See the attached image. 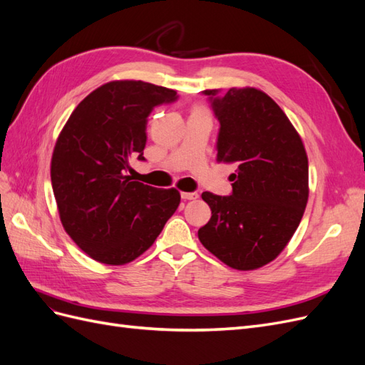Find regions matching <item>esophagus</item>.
<instances>
[{
	"instance_id": "1",
	"label": "esophagus",
	"mask_w": 365,
	"mask_h": 365,
	"mask_svg": "<svg viewBox=\"0 0 365 365\" xmlns=\"http://www.w3.org/2000/svg\"><path fill=\"white\" fill-rule=\"evenodd\" d=\"M181 197L185 201H192V200H197L200 195H197L196 192H181Z\"/></svg>"
}]
</instances>
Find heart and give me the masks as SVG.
Instances as JSON below:
<instances>
[{"label":"heart","mask_w":365,"mask_h":365,"mask_svg":"<svg viewBox=\"0 0 365 365\" xmlns=\"http://www.w3.org/2000/svg\"><path fill=\"white\" fill-rule=\"evenodd\" d=\"M193 113H200V114H208V113H207V109H205L204 106H196V108L193 109Z\"/></svg>","instance_id":"1"}]
</instances>
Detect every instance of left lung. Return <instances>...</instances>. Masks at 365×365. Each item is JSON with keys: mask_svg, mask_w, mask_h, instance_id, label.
Instances as JSON below:
<instances>
[{"mask_svg": "<svg viewBox=\"0 0 365 365\" xmlns=\"http://www.w3.org/2000/svg\"><path fill=\"white\" fill-rule=\"evenodd\" d=\"M219 120L217 161L236 165L230 196L202 193L212 217L201 244L228 267L250 271L272 262L300 225L309 196L303 141L272 98L256 88L202 91Z\"/></svg>", "mask_w": 365, "mask_h": 365, "instance_id": "8db88e82", "label": "left lung"}]
</instances>
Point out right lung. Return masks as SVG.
Wrapping results in <instances>:
<instances>
[{
  "instance_id": "add662e5",
  "label": "right lung",
  "mask_w": 365,
  "mask_h": 365,
  "mask_svg": "<svg viewBox=\"0 0 365 365\" xmlns=\"http://www.w3.org/2000/svg\"><path fill=\"white\" fill-rule=\"evenodd\" d=\"M176 98L148 82H108L77 105L59 134L50 173L61 222L97 262L125 264L141 256L180 205L178 190L128 175L130 160L145 161L152 109Z\"/></svg>"
}]
</instances>
